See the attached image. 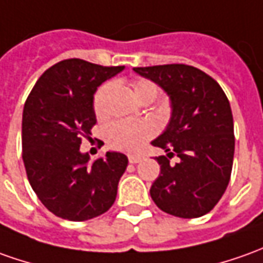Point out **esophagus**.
<instances>
[{
    "mask_svg": "<svg viewBox=\"0 0 263 263\" xmlns=\"http://www.w3.org/2000/svg\"><path fill=\"white\" fill-rule=\"evenodd\" d=\"M128 160H129L131 164H137V162H139L141 160H142V157H141V155L131 154V155H128Z\"/></svg>",
    "mask_w": 263,
    "mask_h": 263,
    "instance_id": "obj_1",
    "label": "esophagus"
}]
</instances>
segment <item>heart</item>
<instances>
[{"instance_id": "heart-1", "label": "heart", "mask_w": 263, "mask_h": 263, "mask_svg": "<svg viewBox=\"0 0 263 263\" xmlns=\"http://www.w3.org/2000/svg\"><path fill=\"white\" fill-rule=\"evenodd\" d=\"M114 83L105 82L98 87L93 96V109L98 117L105 115V102L109 92L112 90ZM134 92L137 98L141 99L144 96H154L158 95V86L154 82L148 79H139L134 83ZM155 134V126L151 121L139 119V121H115L108 125L105 137L109 146L124 153H137L145 141L153 138Z\"/></svg>"}]
</instances>
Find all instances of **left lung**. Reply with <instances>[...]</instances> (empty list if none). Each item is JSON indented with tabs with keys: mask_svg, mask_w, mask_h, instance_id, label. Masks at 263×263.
I'll use <instances>...</instances> for the list:
<instances>
[{
	"mask_svg": "<svg viewBox=\"0 0 263 263\" xmlns=\"http://www.w3.org/2000/svg\"><path fill=\"white\" fill-rule=\"evenodd\" d=\"M170 95L171 119L151 144L167 155L157 157L160 176L149 194L165 213L194 219L209 213L229 184L235 134L228 96L207 73L189 64L134 67ZM177 155L180 160H169Z\"/></svg>",
	"mask_w": 263,
	"mask_h": 263,
	"instance_id": "obj_1",
	"label": "left lung"
}]
</instances>
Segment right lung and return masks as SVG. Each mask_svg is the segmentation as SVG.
I'll return each instance as SVG.
<instances>
[{"label":"right lung","mask_w":263,"mask_h":263,"mask_svg":"<svg viewBox=\"0 0 263 263\" xmlns=\"http://www.w3.org/2000/svg\"><path fill=\"white\" fill-rule=\"evenodd\" d=\"M124 69L82 59L53 64L35 82L23 112V161L44 207L57 217L85 221L108 212L117 199L128 158L106 153L89 162L80 153L96 124L98 86Z\"/></svg>","instance_id":"obj_1"}]
</instances>
